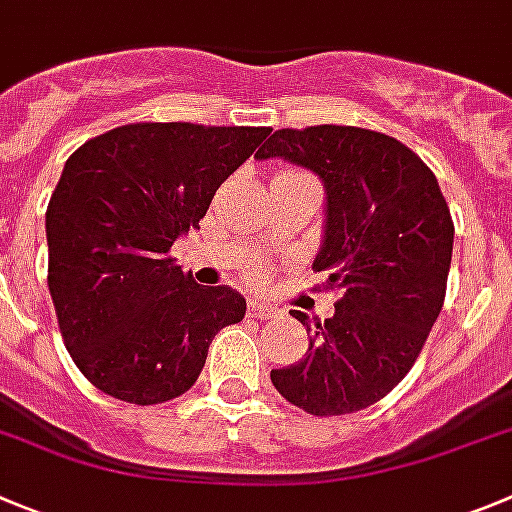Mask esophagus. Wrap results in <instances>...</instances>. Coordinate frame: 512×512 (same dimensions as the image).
Returning <instances> with one entry per match:
<instances>
[{
  "instance_id": "1",
  "label": "esophagus",
  "mask_w": 512,
  "mask_h": 512,
  "mask_svg": "<svg viewBox=\"0 0 512 512\" xmlns=\"http://www.w3.org/2000/svg\"><path fill=\"white\" fill-rule=\"evenodd\" d=\"M276 314H279V309L271 307V304L264 302V299H253V302H248V317L271 320V317H276Z\"/></svg>"
}]
</instances>
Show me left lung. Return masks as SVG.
<instances>
[{
  "instance_id": "8db88e82",
  "label": "left lung",
  "mask_w": 512,
  "mask_h": 512,
  "mask_svg": "<svg viewBox=\"0 0 512 512\" xmlns=\"http://www.w3.org/2000/svg\"><path fill=\"white\" fill-rule=\"evenodd\" d=\"M256 157L322 180L325 236L312 269L340 294L325 322L292 309L309 348L271 370V383L314 416L368 409L406 378L442 312L454 223L437 177L406 144L358 126L279 129Z\"/></svg>"
}]
</instances>
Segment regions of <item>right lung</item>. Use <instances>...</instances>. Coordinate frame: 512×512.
Wrapping results in <instances>:
<instances>
[{
    "label": "right lung",
    "instance_id": "obj_1",
    "mask_svg": "<svg viewBox=\"0 0 512 512\" xmlns=\"http://www.w3.org/2000/svg\"><path fill=\"white\" fill-rule=\"evenodd\" d=\"M266 126L126 124L75 149L45 213L48 287L70 358L98 391L152 406L198 381L213 337L246 314L170 256Z\"/></svg>",
    "mask_w": 512,
    "mask_h": 512
}]
</instances>
